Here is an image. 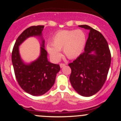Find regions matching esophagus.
Returning <instances> with one entry per match:
<instances>
[{"label":"esophagus","mask_w":121,"mask_h":121,"mask_svg":"<svg viewBox=\"0 0 121 121\" xmlns=\"http://www.w3.org/2000/svg\"><path fill=\"white\" fill-rule=\"evenodd\" d=\"M65 66V64H64V63H61V64H60V68H63Z\"/></svg>","instance_id":"34e87169"}]
</instances>
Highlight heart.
Instances as JSON below:
<instances>
[{
  "label": "heart",
  "instance_id": "b5f03b06",
  "mask_svg": "<svg viewBox=\"0 0 121 121\" xmlns=\"http://www.w3.org/2000/svg\"><path fill=\"white\" fill-rule=\"evenodd\" d=\"M50 43L47 50L54 60H59L61 56L60 51L63 50L68 58L75 59L83 52L86 36L81 29L61 30L54 35Z\"/></svg>",
  "mask_w": 121,
  "mask_h": 121
}]
</instances>
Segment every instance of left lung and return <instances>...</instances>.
I'll return each mask as SVG.
<instances>
[{"instance_id": "8db88e82", "label": "left lung", "mask_w": 121, "mask_h": 121, "mask_svg": "<svg viewBox=\"0 0 121 121\" xmlns=\"http://www.w3.org/2000/svg\"><path fill=\"white\" fill-rule=\"evenodd\" d=\"M79 27L90 30L84 52L68 65L71 69L69 81L77 92L90 97L104 84L111 65V56L103 35L88 25Z\"/></svg>"}]
</instances>
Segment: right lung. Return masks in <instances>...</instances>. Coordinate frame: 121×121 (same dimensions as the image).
<instances>
[{
  "instance_id": "add662e5",
  "label": "right lung",
  "mask_w": 121,
  "mask_h": 121,
  "mask_svg": "<svg viewBox=\"0 0 121 121\" xmlns=\"http://www.w3.org/2000/svg\"><path fill=\"white\" fill-rule=\"evenodd\" d=\"M44 27L34 26L23 31L17 39L12 54V64L18 83L25 92L33 96L42 95L49 91L60 70L58 64L50 63L47 59L45 41L42 37ZM30 37H39L41 39L40 54L36 60L26 64L20 57L19 46Z\"/></svg>"
}]
</instances>
